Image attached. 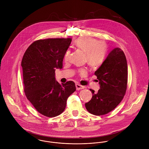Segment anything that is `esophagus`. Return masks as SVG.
<instances>
[{
    "label": "esophagus",
    "instance_id": "obj_1",
    "mask_svg": "<svg viewBox=\"0 0 149 149\" xmlns=\"http://www.w3.org/2000/svg\"><path fill=\"white\" fill-rule=\"evenodd\" d=\"M76 89H77V91L81 90V89H83L84 88V86L80 85V84H76Z\"/></svg>",
    "mask_w": 149,
    "mask_h": 149
}]
</instances>
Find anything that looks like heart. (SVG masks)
<instances>
[{"mask_svg":"<svg viewBox=\"0 0 149 149\" xmlns=\"http://www.w3.org/2000/svg\"><path fill=\"white\" fill-rule=\"evenodd\" d=\"M75 47L85 54V61L92 68L99 67L104 62L107 54V45L103 41L90 37H81L74 42ZM70 52L67 50L64 55V60H69ZM81 73H85V70H81Z\"/></svg>","mask_w":149,"mask_h":149,"instance_id":"b5f03b06","label":"heart"}]
</instances>
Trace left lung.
<instances>
[{
  "label": "left lung",
  "mask_w": 149,
  "mask_h": 149,
  "mask_svg": "<svg viewBox=\"0 0 149 149\" xmlns=\"http://www.w3.org/2000/svg\"><path fill=\"white\" fill-rule=\"evenodd\" d=\"M100 84L97 93L90 89L91 100L85 103L87 111L95 115H103L115 109L122 100L127 85V63L119 47L113 49L95 72Z\"/></svg>",
  "instance_id": "1"
}]
</instances>
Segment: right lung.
Masks as SVG:
<instances>
[{
	"instance_id": "add662e5",
	"label": "right lung",
	"mask_w": 149,
	"mask_h": 149,
	"mask_svg": "<svg viewBox=\"0 0 149 149\" xmlns=\"http://www.w3.org/2000/svg\"><path fill=\"white\" fill-rule=\"evenodd\" d=\"M71 38H49L31 43L26 50L21 66L24 91L36 110L47 117L60 115L69 96L76 91L72 81L60 84L55 70L63 68L64 55Z\"/></svg>"
}]
</instances>
